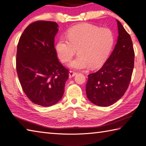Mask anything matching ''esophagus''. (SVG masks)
<instances>
[{
  "label": "esophagus",
  "mask_w": 146,
  "mask_h": 146,
  "mask_svg": "<svg viewBox=\"0 0 146 146\" xmlns=\"http://www.w3.org/2000/svg\"><path fill=\"white\" fill-rule=\"evenodd\" d=\"M76 75V73L74 71H70L69 72V77L70 78H72V77L75 76Z\"/></svg>",
  "instance_id": "obj_1"
}]
</instances>
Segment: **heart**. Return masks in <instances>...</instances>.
Here are the masks:
<instances>
[{"instance_id": "b5f03b06", "label": "heart", "mask_w": 146, "mask_h": 146, "mask_svg": "<svg viewBox=\"0 0 146 146\" xmlns=\"http://www.w3.org/2000/svg\"><path fill=\"white\" fill-rule=\"evenodd\" d=\"M67 39L61 38L56 45L58 56L63 62L70 61L76 52L78 54L69 66L83 69L100 66L106 60L113 44L110 29H100L90 24H78L68 31Z\"/></svg>"}]
</instances>
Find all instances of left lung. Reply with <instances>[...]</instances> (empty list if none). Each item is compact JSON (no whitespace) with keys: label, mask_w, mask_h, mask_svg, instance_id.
Listing matches in <instances>:
<instances>
[{"label":"left lung","mask_w":146,"mask_h":146,"mask_svg":"<svg viewBox=\"0 0 146 146\" xmlns=\"http://www.w3.org/2000/svg\"><path fill=\"white\" fill-rule=\"evenodd\" d=\"M119 36L113 52L100 70L88 75L86 94L95 105L107 107L124 95L134 66V51L131 36L117 20Z\"/></svg>","instance_id":"1"}]
</instances>
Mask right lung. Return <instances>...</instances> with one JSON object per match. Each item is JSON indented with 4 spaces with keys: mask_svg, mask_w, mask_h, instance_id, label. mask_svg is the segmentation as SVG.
Wrapping results in <instances>:
<instances>
[{
    "mask_svg": "<svg viewBox=\"0 0 146 146\" xmlns=\"http://www.w3.org/2000/svg\"><path fill=\"white\" fill-rule=\"evenodd\" d=\"M58 25L38 21L27 26L17 44L16 70L24 92L33 103L49 107L61 100L69 71L54 48Z\"/></svg>",
    "mask_w": 146,
    "mask_h": 146,
    "instance_id": "right-lung-1",
    "label": "right lung"
}]
</instances>
